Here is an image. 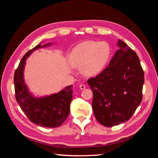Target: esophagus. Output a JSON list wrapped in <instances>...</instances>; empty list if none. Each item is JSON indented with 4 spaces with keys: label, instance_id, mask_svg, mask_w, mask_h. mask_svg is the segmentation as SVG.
Masks as SVG:
<instances>
[{
    "label": "esophagus",
    "instance_id": "obj_1",
    "mask_svg": "<svg viewBox=\"0 0 158 158\" xmlns=\"http://www.w3.org/2000/svg\"><path fill=\"white\" fill-rule=\"evenodd\" d=\"M79 88H80V89H81V90H84V89L85 88V85L84 84H80Z\"/></svg>",
    "mask_w": 158,
    "mask_h": 158
}]
</instances>
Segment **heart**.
Here are the masks:
<instances>
[{
    "instance_id": "b5f03b06",
    "label": "heart",
    "mask_w": 158,
    "mask_h": 158,
    "mask_svg": "<svg viewBox=\"0 0 158 158\" xmlns=\"http://www.w3.org/2000/svg\"><path fill=\"white\" fill-rule=\"evenodd\" d=\"M110 56L107 43L88 41L76 45L68 57L72 67L81 68L87 76H94L104 69Z\"/></svg>"
}]
</instances>
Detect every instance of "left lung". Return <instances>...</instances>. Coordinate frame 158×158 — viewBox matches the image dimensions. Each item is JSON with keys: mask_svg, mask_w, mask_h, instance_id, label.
<instances>
[{"mask_svg": "<svg viewBox=\"0 0 158 158\" xmlns=\"http://www.w3.org/2000/svg\"><path fill=\"white\" fill-rule=\"evenodd\" d=\"M117 46L108 67L87 81L93 93L94 116L106 127L128 121L142 100L144 74L139 57L121 40Z\"/></svg>", "mask_w": 158, "mask_h": 158, "instance_id": "left-lung-1", "label": "left lung"}]
</instances>
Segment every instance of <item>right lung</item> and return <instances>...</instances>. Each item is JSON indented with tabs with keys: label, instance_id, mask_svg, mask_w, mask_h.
<instances>
[{
	"label": "right lung",
	"instance_id": "obj_1",
	"mask_svg": "<svg viewBox=\"0 0 158 158\" xmlns=\"http://www.w3.org/2000/svg\"><path fill=\"white\" fill-rule=\"evenodd\" d=\"M50 45H37L25 54L14 73V83L16 102L27 118L36 125L54 128L61 126L69 114L73 85H68L58 93L39 98L31 95L23 79L26 59L33 51Z\"/></svg>",
	"mask_w": 158,
	"mask_h": 158
}]
</instances>
